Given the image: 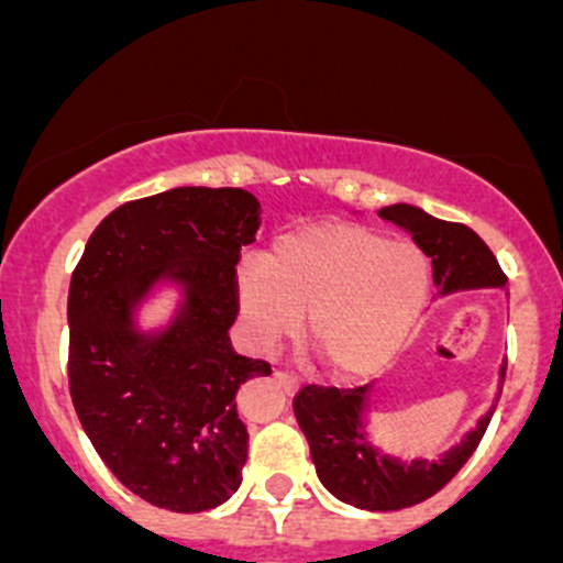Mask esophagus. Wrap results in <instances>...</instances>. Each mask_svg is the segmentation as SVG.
<instances>
[{
    "mask_svg": "<svg viewBox=\"0 0 563 563\" xmlns=\"http://www.w3.org/2000/svg\"><path fill=\"white\" fill-rule=\"evenodd\" d=\"M275 378H277V384L288 391V395H294V391L299 389V378L288 376V373H275Z\"/></svg>",
    "mask_w": 563,
    "mask_h": 563,
    "instance_id": "esophagus-1",
    "label": "esophagus"
}]
</instances>
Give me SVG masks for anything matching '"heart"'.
<instances>
[{
    "instance_id": "obj_1",
    "label": "heart",
    "mask_w": 563,
    "mask_h": 563,
    "mask_svg": "<svg viewBox=\"0 0 563 563\" xmlns=\"http://www.w3.org/2000/svg\"><path fill=\"white\" fill-rule=\"evenodd\" d=\"M433 275L419 247L365 225H310L280 236L261 261L236 266V302L255 343L297 329L332 376L387 365L430 302Z\"/></svg>"
}]
</instances>
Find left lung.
Masks as SVG:
<instances>
[{"instance_id":"left-lung-1","label":"left lung","mask_w":563,"mask_h":563,"mask_svg":"<svg viewBox=\"0 0 563 563\" xmlns=\"http://www.w3.org/2000/svg\"><path fill=\"white\" fill-rule=\"evenodd\" d=\"M378 214L408 231L419 250L428 255L439 299L457 291L507 286L496 255L468 225L446 223L413 203H391ZM504 373L507 360L498 367V389L490 408L455 446L430 460L397 457L376 444L367 419L376 384L356 389L305 387L294 402V413L302 433L308 435L318 479L334 498L371 512H395L435 496L479 446L501 397Z\"/></svg>"}]
</instances>
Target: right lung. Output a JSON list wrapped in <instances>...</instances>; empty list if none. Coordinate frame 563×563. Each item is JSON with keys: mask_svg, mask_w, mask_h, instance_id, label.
I'll list each match as a JSON object with an SVG mask.
<instances>
[{"mask_svg": "<svg viewBox=\"0 0 563 563\" xmlns=\"http://www.w3.org/2000/svg\"><path fill=\"white\" fill-rule=\"evenodd\" d=\"M261 203L242 187H174L113 209L89 236L67 297L70 395L119 482L172 512H203L242 485L236 391L269 365L231 345L234 266ZM172 290L161 324L143 310Z\"/></svg>", "mask_w": 563, "mask_h": 563, "instance_id": "add662e5", "label": "right lung"}]
</instances>
